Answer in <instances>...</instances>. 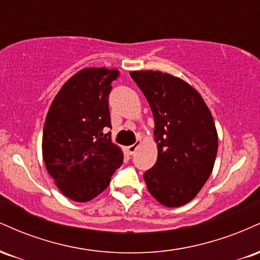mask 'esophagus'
Listing matches in <instances>:
<instances>
[{"label": "esophagus", "mask_w": 260, "mask_h": 260, "mask_svg": "<svg viewBox=\"0 0 260 260\" xmlns=\"http://www.w3.org/2000/svg\"><path fill=\"white\" fill-rule=\"evenodd\" d=\"M139 145H140V142L134 143V144L129 145V147H127V151H128V153H129L131 155H132V154L136 153V150H137V149H138Z\"/></svg>", "instance_id": "34e87169"}]
</instances>
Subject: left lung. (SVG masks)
Segmentation results:
<instances>
[{"instance_id": "1", "label": "left lung", "mask_w": 260, "mask_h": 260, "mask_svg": "<svg viewBox=\"0 0 260 260\" xmlns=\"http://www.w3.org/2000/svg\"><path fill=\"white\" fill-rule=\"evenodd\" d=\"M155 121L157 160L145 171L150 194L166 207L192 201L208 181L217 153L213 116L188 83L157 71L131 72Z\"/></svg>"}]
</instances>
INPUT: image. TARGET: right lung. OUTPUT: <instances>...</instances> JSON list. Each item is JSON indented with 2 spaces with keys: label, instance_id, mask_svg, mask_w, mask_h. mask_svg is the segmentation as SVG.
<instances>
[{
  "label": "right lung",
  "instance_id": "1",
  "mask_svg": "<svg viewBox=\"0 0 260 260\" xmlns=\"http://www.w3.org/2000/svg\"><path fill=\"white\" fill-rule=\"evenodd\" d=\"M117 70L84 68L53 99L43 133L47 172L66 197L89 202L99 196L121 166L123 154L111 142L109 95Z\"/></svg>",
  "mask_w": 260,
  "mask_h": 260
}]
</instances>
